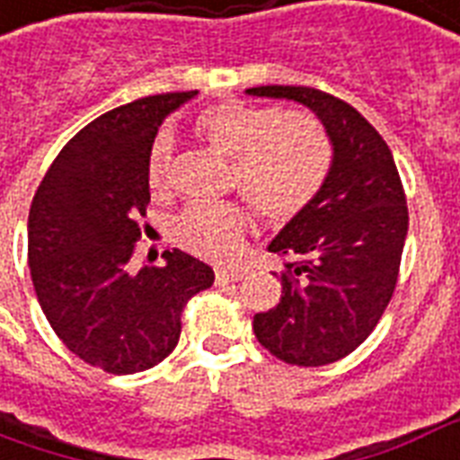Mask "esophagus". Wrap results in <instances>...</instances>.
<instances>
[{
    "label": "esophagus",
    "instance_id": "esophagus-1",
    "mask_svg": "<svg viewBox=\"0 0 460 460\" xmlns=\"http://www.w3.org/2000/svg\"><path fill=\"white\" fill-rule=\"evenodd\" d=\"M241 278H243V270H217V282H221V285H224V282H236V280H241Z\"/></svg>",
    "mask_w": 460,
    "mask_h": 460
}]
</instances>
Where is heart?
<instances>
[{"label": "heart", "instance_id": "obj_1", "mask_svg": "<svg viewBox=\"0 0 460 460\" xmlns=\"http://www.w3.org/2000/svg\"><path fill=\"white\" fill-rule=\"evenodd\" d=\"M195 134L234 163L231 185L270 224H288L322 192L334 148L324 126L305 111L251 104H219L195 119ZM146 182L155 197L172 190V138L158 134L146 155ZM248 231V212L236 202L192 204L172 236L180 248L207 261H229Z\"/></svg>", "mask_w": 460, "mask_h": 460}]
</instances>
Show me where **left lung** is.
Masks as SVG:
<instances>
[{"instance_id": "1", "label": "left lung", "mask_w": 460, "mask_h": 460, "mask_svg": "<svg viewBox=\"0 0 460 460\" xmlns=\"http://www.w3.org/2000/svg\"><path fill=\"white\" fill-rule=\"evenodd\" d=\"M248 94L305 104L334 146L322 192L268 246L285 265L280 302L253 316L275 358L326 366L368 339L393 297L410 224L402 180L383 136L349 102L292 84Z\"/></svg>"}]
</instances>
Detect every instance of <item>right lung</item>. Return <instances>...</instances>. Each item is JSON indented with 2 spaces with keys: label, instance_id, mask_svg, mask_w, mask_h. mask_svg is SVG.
<instances>
[{
  "label": "right lung",
  "instance_id": "right-lung-1",
  "mask_svg": "<svg viewBox=\"0 0 460 460\" xmlns=\"http://www.w3.org/2000/svg\"><path fill=\"white\" fill-rule=\"evenodd\" d=\"M192 92L102 114L63 146L29 212V265L40 309L67 349L111 376L158 366L178 346L182 309L214 270L178 248L165 265H131L151 202L146 155L158 126ZM148 226V224H146Z\"/></svg>",
  "mask_w": 460,
  "mask_h": 460
}]
</instances>
